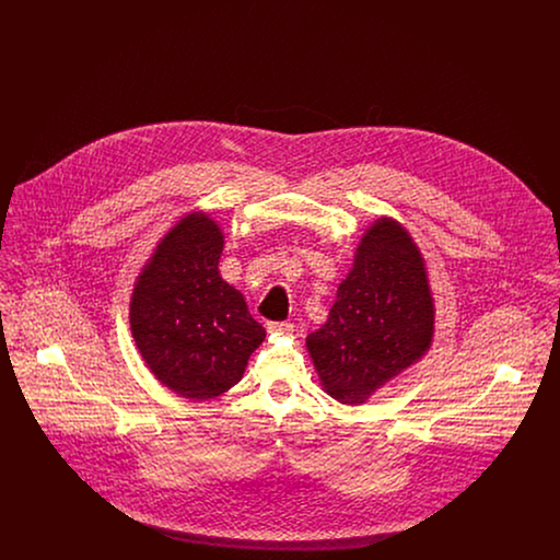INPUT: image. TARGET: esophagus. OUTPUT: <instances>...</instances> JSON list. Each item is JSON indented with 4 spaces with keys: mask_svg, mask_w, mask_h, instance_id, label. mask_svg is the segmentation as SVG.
<instances>
[{
    "mask_svg": "<svg viewBox=\"0 0 560 560\" xmlns=\"http://www.w3.org/2000/svg\"><path fill=\"white\" fill-rule=\"evenodd\" d=\"M268 334H292L293 323L288 320H272L267 325Z\"/></svg>",
    "mask_w": 560,
    "mask_h": 560,
    "instance_id": "1",
    "label": "esophagus"
}]
</instances>
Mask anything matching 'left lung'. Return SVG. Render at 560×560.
Returning a JSON list of instances; mask_svg holds the SVG:
<instances>
[{
  "instance_id": "1",
  "label": "left lung",
  "mask_w": 560,
  "mask_h": 560,
  "mask_svg": "<svg viewBox=\"0 0 560 560\" xmlns=\"http://www.w3.org/2000/svg\"><path fill=\"white\" fill-rule=\"evenodd\" d=\"M432 338V298L422 256L393 220H377L338 288L327 323L306 338L325 393L365 402L422 357Z\"/></svg>"
}]
</instances>
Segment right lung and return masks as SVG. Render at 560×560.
I'll use <instances>...</instances> for the list:
<instances>
[{"instance_id": "1", "label": "right lung", "mask_w": 560, "mask_h": 560, "mask_svg": "<svg viewBox=\"0 0 560 560\" xmlns=\"http://www.w3.org/2000/svg\"><path fill=\"white\" fill-rule=\"evenodd\" d=\"M220 229L183 218L158 245L133 290L130 323L142 359L167 388L213 399L237 384L267 331L218 272Z\"/></svg>"}]
</instances>
